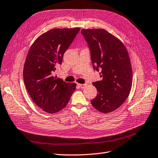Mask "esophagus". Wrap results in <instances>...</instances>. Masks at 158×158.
<instances>
[{"instance_id": "esophagus-1", "label": "esophagus", "mask_w": 158, "mask_h": 158, "mask_svg": "<svg viewBox=\"0 0 158 158\" xmlns=\"http://www.w3.org/2000/svg\"><path fill=\"white\" fill-rule=\"evenodd\" d=\"M77 85H78V86H79L80 88H81V89H84L85 87L87 86L86 84H79V83H78Z\"/></svg>"}]
</instances>
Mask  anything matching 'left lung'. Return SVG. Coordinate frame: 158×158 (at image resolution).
I'll return each mask as SVG.
<instances>
[{
    "label": "left lung",
    "instance_id": "8db88e82",
    "mask_svg": "<svg viewBox=\"0 0 158 158\" xmlns=\"http://www.w3.org/2000/svg\"><path fill=\"white\" fill-rule=\"evenodd\" d=\"M89 48L94 69L100 71L102 80L94 82L98 94L91 101L102 113H110L122 105L132 85L131 62L126 48L120 40L104 29H82Z\"/></svg>",
    "mask_w": 158,
    "mask_h": 158
}]
</instances>
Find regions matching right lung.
I'll return each instance as SVG.
<instances>
[{
  "mask_svg": "<svg viewBox=\"0 0 158 158\" xmlns=\"http://www.w3.org/2000/svg\"><path fill=\"white\" fill-rule=\"evenodd\" d=\"M79 31L51 29L40 35L28 52L23 69L27 90L35 103L49 114L65 107L75 90V83H66L53 74Z\"/></svg>",
  "mask_w": 158,
  "mask_h": 158,
  "instance_id": "right-lung-1",
  "label": "right lung"
}]
</instances>
